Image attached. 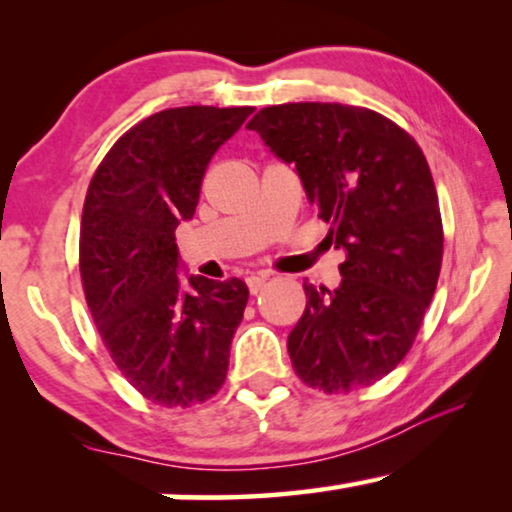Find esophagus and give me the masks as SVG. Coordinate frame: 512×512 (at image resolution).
<instances>
[{
  "mask_svg": "<svg viewBox=\"0 0 512 512\" xmlns=\"http://www.w3.org/2000/svg\"><path fill=\"white\" fill-rule=\"evenodd\" d=\"M265 282H268V277L265 275H251V277H247V286H249V291L251 293H258L265 286Z\"/></svg>",
  "mask_w": 512,
  "mask_h": 512,
  "instance_id": "esophagus-1",
  "label": "esophagus"
}]
</instances>
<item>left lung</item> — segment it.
I'll return each mask as SVG.
<instances>
[{"label":"left lung","instance_id":"left-lung-1","mask_svg":"<svg viewBox=\"0 0 512 512\" xmlns=\"http://www.w3.org/2000/svg\"><path fill=\"white\" fill-rule=\"evenodd\" d=\"M265 146L296 170L345 251L338 289L303 282L307 307L289 333L300 380L347 394L391 373L422 326L443 261V223L429 163L408 132L338 102L265 107L251 118Z\"/></svg>","mask_w":512,"mask_h":512}]
</instances>
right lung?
Wrapping results in <instances>:
<instances>
[{
	"label": "right lung",
	"instance_id": "add662e5",
	"mask_svg": "<svg viewBox=\"0 0 512 512\" xmlns=\"http://www.w3.org/2000/svg\"><path fill=\"white\" fill-rule=\"evenodd\" d=\"M251 107L158 111L111 146L81 216V279L97 331L132 387L165 408L212 398L249 289L181 277L174 230L191 221L209 160Z\"/></svg>",
	"mask_w": 512,
	"mask_h": 512
}]
</instances>
